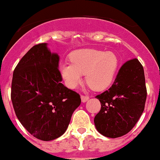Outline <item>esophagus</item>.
I'll return each instance as SVG.
<instances>
[{
  "label": "esophagus",
  "instance_id": "esophagus-1",
  "mask_svg": "<svg viewBox=\"0 0 160 160\" xmlns=\"http://www.w3.org/2000/svg\"><path fill=\"white\" fill-rule=\"evenodd\" d=\"M89 98H89V96H87V95H83L82 94V95L81 96V99H82V102H87Z\"/></svg>",
  "mask_w": 160,
  "mask_h": 160
}]
</instances>
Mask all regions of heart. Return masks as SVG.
I'll list each match as a JSON object with an SVG mask.
<instances>
[{
  "label": "heart",
  "mask_w": 160,
  "mask_h": 160,
  "mask_svg": "<svg viewBox=\"0 0 160 160\" xmlns=\"http://www.w3.org/2000/svg\"><path fill=\"white\" fill-rule=\"evenodd\" d=\"M71 63H61L59 71L65 84L75 89L86 80L91 88L97 91L108 88L114 81L118 67V58L112 51L95 49L75 50L70 54Z\"/></svg>",
  "instance_id": "b5f03b06"
}]
</instances>
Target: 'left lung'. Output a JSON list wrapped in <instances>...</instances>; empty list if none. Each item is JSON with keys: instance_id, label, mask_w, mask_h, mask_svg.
I'll list each match as a JSON object with an SVG mask.
<instances>
[{"instance_id": "8db88e82", "label": "left lung", "mask_w": 160, "mask_h": 160, "mask_svg": "<svg viewBox=\"0 0 160 160\" xmlns=\"http://www.w3.org/2000/svg\"><path fill=\"white\" fill-rule=\"evenodd\" d=\"M96 98L101 102L94 120L97 131L113 138L128 134L142 115L147 99L144 70L139 61L126 62L112 86Z\"/></svg>"}]
</instances>
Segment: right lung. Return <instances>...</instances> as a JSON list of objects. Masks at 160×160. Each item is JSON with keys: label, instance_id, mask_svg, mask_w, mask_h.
I'll return each instance as SVG.
<instances>
[{"label": "right lung", "instance_id": "add662e5", "mask_svg": "<svg viewBox=\"0 0 160 160\" xmlns=\"http://www.w3.org/2000/svg\"><path fill=\"white\" fill-rule=\"evenodd\" d=\"M59 56L47 44L32 46L13 71L11 100L21 123L35 138L50 141L62 135L81 104L77 92L61 82Z\"/></svg>", "mask_w": 160, "mask_h": 160}]
</instances>
